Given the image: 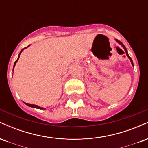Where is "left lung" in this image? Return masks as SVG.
<instances>
[{"label":"left lung","instance_id":"obj_1","mask_svg":"<svg viewBox=\"0 0 148 148\" xmlns=\"http://www.w3.org/2000/svg\"><path fill=\"white\" fill-rule=\"evenodd\" d=\"M116 41H117V42H118V43H119V44H120V45H121L122 46H123V48H124V49H125V52H126V54H127V56H128V58H130V59L131 62H132V65H133V66H134V64H133V61H132V58H131V57L130 56H129L128 53H127V50L126 47H125V45H123V43H122V42H120V41H118V40H116Z\"/></svg>","mask_w":148,"mask_h":148}]
</instances>
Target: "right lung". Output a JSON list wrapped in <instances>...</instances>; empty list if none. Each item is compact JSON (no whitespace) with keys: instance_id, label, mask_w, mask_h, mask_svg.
Returning a JSON list of instances; mask_svg holds the SVG:
<instances>
[{"instance_id":"right-lung-1","label":"right lung","mask_w":148,"mask_h":148,"mask_svg":"<svg viewBox=\"0 0 148 148\" xmlns=\"http://www.w3.org/2000/svg\"><path fill=\"white\" fill-rule=\"evenodd\" d=\"M30 45H28V47H29ZM27 47H25L24 49H26ZM22 49V50L21 51V52H20V53H21L22 52V51L23 50V49ZM18 58H19V56H18V58H17V60H16V61H15V62H14V66H15V64H16V62H17V60H18ZM25 104L27 105V106H30V107H33V108H39V109H45V108H42V107H40L39 106H37V105H34V104H30V103H25Z\"/></svg>"}]
</instances>
